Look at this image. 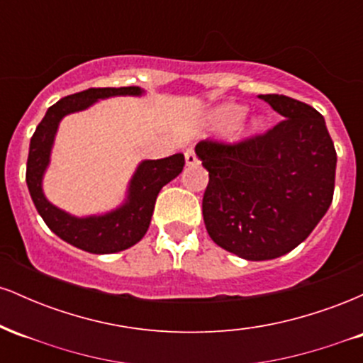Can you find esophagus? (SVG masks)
Returning <instances> with one entry per match:
<instances>
[{
    "label": "esophagus",
    "instance_id": "34e87169",
    "mask_svg": "<svg viewBox=\"0 0 363 363\" xmlns=\"http://www.w3.org/2000/svg\"><path fill=\"white\" fill-rule=\"evenodd\" d=\"M184 157H186V164L187 165H194L196 162H198V157H196L194 150L193 148H187L184 152Z\"/></svg>",
    "mask_w": 363,
    "mask_h": 363
}]
</instances>
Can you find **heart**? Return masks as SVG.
I'll return each instance as SVG.
<instances>
[{
	"instance_id": "heart-1",
	"label": "heart",
	"mask_w": 363,
	"mask_h": 363,
	"mask_svg": "<svg viewBox=\"0 0 363 363\" xmlns=\"http://www.w3.org/2000/svg\"><path fill=\"white\" fill-rule=\"evenodd\" d=\"M244 116V109L239 106H225L220 111H216L215 119L220 124H234Z\"/></svg>"
}]
</instances>
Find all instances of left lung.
I'll list each match as a JSON object with an SVG mask.
<instances>
[{"label": "left lung", "instance_id": "1", "mask_svg": "<svg viewBox=\"0 0 363 363\" xmlns=\"http://www.w3.org/2000/svg\"><path fill=\"white\" fill-rule=\"evenodd\" d=\"M283 121L262 135L203 140L208 170L203 218L215 244L247 261L290 252L326 215L335 193L336 150L324 118L286 95H259Z\"/></svg>", "mask_w": 363, "mask_h": 363}]
</instances>
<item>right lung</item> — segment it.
Returning a JSON list of instances; mask_svg holds the SVG:
<instances>
[{
	"mask_svg": "<svg viewBox=\"0 0 363 363\" xmlns=\"http://www.w3.org/2000/svg\"><path fill=\"white\" fill-rule=\"evenodd\" d=\"M141 94L143 90L140 86H119V89L107 86V89H89L68 95L49 107L30 140L25 179L32 201L54 234L82 251L111 254L124 251L140 242L150 227L158 193L167 182L182 172L186 162L182 153L158 158V160H143L129 182L124 205L106 215L78 218L51 205L43 193V176L49 165L57 124L66 114L86 109L99 99Z\"/></svg>",
	"mask_w": 363,
	"mask_h": 363,
	"instance_id": "right-lung-1",
	"label": "right lung"
}]
</instances>
